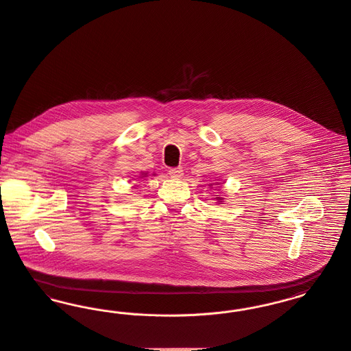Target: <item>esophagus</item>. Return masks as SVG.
Segmentation results:
<instances>
[{
  "label": "esophagus",
  "instance_id": "34e87169",
  "mask_svg": "<svg viewBox=\"0 0 351 351\" xmlns=\"http://www.w3.org/2000/svg\"><path fill=\"white\" fill-rule=\"evenodd\" d=\"M169 176H170L171 178L180 180V178H182V176H184V170H182V167H174V169H170V170H169Z\"/></svg>",
  "mask_w": 351,
  "mask_h": 351
}]
</instances>
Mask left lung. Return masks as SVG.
<instances>
[{
	"label": "left lung",
	"mask_w": 351,
	"mask_h": 351,
	"mask_svg": "<svg viewBox=\"0 0 351 351\" xmlns=\"http://www.w3.org/2000/svg\"><path fill=\"white\" fill-rule=\"evenodd\" d=\"M222 199H223V198H221V197H217V201H218V202H222Z\"/></svg>",
	"instance_id": "8db88e82"
}]
</instances>
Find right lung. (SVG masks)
Wrapping results in <instances>:
<instances>
[{"instance_id": "add662e5", "label": "right lung", "mask_w": 351, "mask_h": 351, "mask_svg": "<svg viewBox=\"0 0 351 351\" xmlns=\"http://www.w3.org/2000/svg\"><path fill=\"white\" fill-rule=\"evenodd\" d=\"M145 176H146V174H145ZM145 176H142V177H145Z\"/></svg>"}]
</instances>
